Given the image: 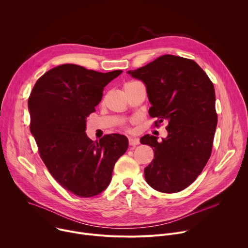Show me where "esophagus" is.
<instances>
[{
  "instance_id": "obj_1",
  "label": "esophagus",
  "mask_w": 248,
  "mask_h": 248,
  "mask_svg": "<svg viewBox=\"0 0 248 248\" xmlns=\"http://www.w3.org/2000/svg\"><path fill=\"white\" fill-rule=\"evenodd\" d=\"M128 143L130 146H136L139 144V139L138 138H133V137H129L128 138Z\"/></svg>"
}]
</instances>
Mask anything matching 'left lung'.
I'll list each match as a JSON object with an SVG mask.
<instances>
[{
  "label": "left lung",
  "mask_w": 248,
  "mask_h": 248,
  "mask_svg": "<svg viewBox=\"0 0 248 248\" xmlns=\"http://www.w3.org/2000/svg\"><path fill=\"white\" fill-rule=\"evenodd\" d=\"M127 74L146 85L149 115L158 119L154 125L169 123L168 136L161 142L149 134L140 139L154 148L145 180L160 192H179L197 179L212 153L218 123L214 85L194 61L172 55Z\"/></svg>",
  "instance_id": "1"
}]
</instances>
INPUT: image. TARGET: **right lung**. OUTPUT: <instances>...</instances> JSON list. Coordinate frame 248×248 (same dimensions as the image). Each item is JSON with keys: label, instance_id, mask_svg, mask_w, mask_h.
I'll return each instance as SVG.
<instances>
[{"label": "right lung", "instance_id": "1", "mask_svg": "<svg viewBox=\"0 0 248 248\" xmlns=\"http://www.w3.org/2000/svg\"><path fill=\"white\" fill-rule=\"evenodd\" d=\"M123 70L98 73L64 63L51 68L35 83L28 98L30 131L53 178L79 197L107 188L115 163L128 147L124 135L98 141L87 137L86 119L95 112L104 87Z\"/></svg>", "mask_w": 248, "mask_h": 248}]
</instances>
